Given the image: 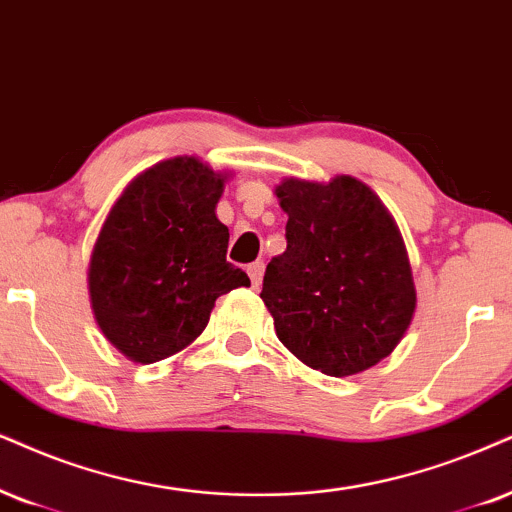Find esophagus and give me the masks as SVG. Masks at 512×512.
<instances>
[{
	"label": "esophagus",
	"mask_w": 512,
	"mask_h": 512,
	"mask_svg": "<svg viewBox=\"0 0 512 512\" xmlns=\"http://www.w3.org/2000/svg\"><path fill=\"white\" fill-rule=\"evenodd\" d=\"M262 274H264V264H262V262H252L250 267H248V276H250L252 288H260Z\"/></svg>",
	"instance_id": "obj_1"
}]
</instances>
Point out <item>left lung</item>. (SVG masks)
<instances>
[{
  "instance_id": "left-lung-1",
  "label": "left lung",
  "mask_w": 512,
  "mask_h": 512,
  "mask_svg": "<svg viewBox=\"0 0 512 512\" xmlns=\"http://www.w3.org/2000/svg\"><path fill=\"white\" fill-rule=\"evenodd\" d=\"M288 215L283 255L267 264L262 302L278 340L333 378L390 357L416 314L404 238L364 181L286 177L274 189Z\"/></svg>"
}]
</instances>
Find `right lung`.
Segmentation results:
<instances>
[{
  "label": "right lung",
  "mask_w": 512,
  "mask_h": 512,
  "mask_svg": "<svg viewBox=\"0 0 512 512\" xmlns=\"http://www.w3.org/2000/svg\"><path fill=\"white\" fill-rule=\"evenodd\" d=\"M229 172L174 155L137 174L103 222L89 260L94 319L134 364L189 347L219 295L250 286L226 262L229 229L215 210Z\"/></svg>",
  "instance_id": "add662e5"
}]
</instances>
